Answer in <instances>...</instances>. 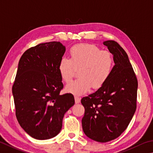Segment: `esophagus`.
<instances>
[{"label": "esophagus", "mask_w": 153, "mask_h": 153, "mask_svg": "<svg viewBox=\"0 0 153 153\" xmlns=\"http://www.w3.org/2000/svg\"><path fill=\"white\" fill-rule=\"evenodd\" d=\"M80 100H81V98H80L79 96H75V102H76V104L79 103V102H80Z\"/></svg>", "instance_id": "1"}]
</instances>
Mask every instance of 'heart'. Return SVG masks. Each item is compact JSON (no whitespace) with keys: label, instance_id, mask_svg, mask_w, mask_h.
Returning a JSON list of instances; mask_svg holds the SVG:
<instances>
[{"label":"heart","instance_id":"1","mask_svg":"<svg viewBox=\"0 0 153 153\" xmlns=\"http://www.w3.org/2000/svg\"><path fill=\"white\" fill-rule=\"evenodd\" d=\"M70 59L62 57L58 70L62 79L70 82L79 69V79L66 85V90L74 94H83L90 90L98 89L109 78L114 67L112 55L93 44L82 43L69 50Z\"/></svg>","mask_w":153,"mask_h":153}]
</instances>
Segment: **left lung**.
<instances>
[{"label":"left lung","instance_id":"obj_1","mask_svg":"<svg viewBox=\"0 0 153 153\" xmlns=\"http://www.w3.org/2000/svg\"><path fill=\"white\" fill-rule=\"evenodd\" d=\"M114 55L115 65L105 84L84 97L82 128L85 134L100 143L118 138L124 132L137 109L138 80L124 49L115 41L104 42Z\"/></svg>","mask_w":153,"mask_h":153}]
</instances>
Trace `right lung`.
<instances>
[{"label":"right lung","instance_id":"1","mask_svg":"<svg viewBox=\"0 0 153 153\" xmlns=\"http://www.w3.org/2000/svg\"><path fill=\"white\" fill-rule=\"evenodd\" d=\"M65 51L60 42L40 43L28 49L19 62L12 91L15 114L30 137L49 139L59 134L65 113L75 104L63 88L58 65Z\"/></svg>","mask_w":153,"mask_h":153}]
</instances>
